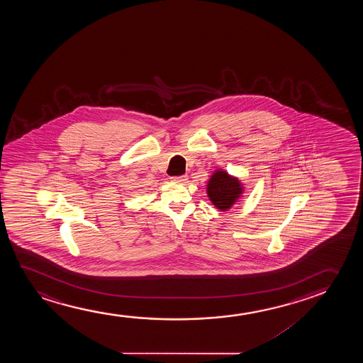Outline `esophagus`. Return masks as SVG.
Masks as SVG:
<instances>
[{"mask_svg": "<svg viewBox=\"0 0 363 363\" xmlns=\"http://www.w3.org/2000/svg\"><path fill=\"white\" fill-rule=\"evenodd\" d=\"M171 179L174 181V182H184V181H187V174H182V176H174V177H171Z\"/></svg>", "mask_w": 363, "mask_h": 363, "instance_id": "34e87169", "label": "esophagus"}]
</instances>
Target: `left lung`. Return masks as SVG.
I'll list each match as a JSON object with an SVG mask.
<instances>
[{
	"label": "left lung",
	"instance_id": "left-lung-1",
	"mask_svg": "<svg viewBox=\"0 0 363 363\" xmlns=\"http://www.w3.org/2000/svg\"><path fill=\"white\" fill-rule=\"evenodd\" d=\"M243 192L239 179L229 176L225 171H216L207 184V194L212 203L220 209L230 208Z\"/></svg>",
	"mask_w": 363,
	"mask_h": 363
}]
</instances>
